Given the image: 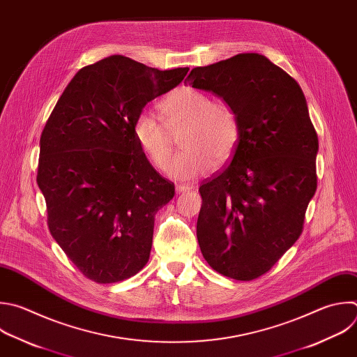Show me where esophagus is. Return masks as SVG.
<instances>
[{
	"label": "esophagus",
	"instance_id": "1",
	"mask_svg": "<svg viewBox=\"0 0 357 357\" xmlns=\"http://www.w3.org/2000/svg\"><path fill=\"white\" fill-rule=\"evenodd\" d=\"M193 189V185H188V183H181V185H176V192L182 193V192H189Z\"/></svg>",
	"mask_w": 357,
	"mask_h": 357
}]
</instances>
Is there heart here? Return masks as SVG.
<instances>
[{
    "mask_svg": "<svg viewBox=\"0 0 357 357\" xmlns=\"http://www.w3.org/2000/svg\"><path fill=\"white\" fill-rule=\"evenodd\" d=\"M165 123L143 110L135 122L133 133L140 150L157 169H164L174 150L173 133L183 147L168 164L174 179H193L213 165L227 162L240 142V121L234 107L224 99H211L204 91L181 86L160 103Z\"/></svg>",
    "mask_w": 357,
    "mask_h": 357,
    "instance_id": "obj_1",
    "label": "heart"
}]
</instances>
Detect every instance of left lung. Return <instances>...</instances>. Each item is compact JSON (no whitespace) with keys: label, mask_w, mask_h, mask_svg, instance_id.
<instances>
[{"label":"left lung","mask_w":357,"mask_h":357,"mask_svg":"<svg viewBox=\"0 0 357 357\" xmlns=\"http://www.w3.org/2000/svg\"><path fill=\"white\" fill-rule=\"evenodd\" d=\"M185 82L227 100L240 121L229 164L199 188L200 251L222 276L254 280L298 240L317 190L318 136L305 96L258 53L196 67Z\"/></svg>","instance_id":"obj_1"}]
</instances>
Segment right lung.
I'll return each instance as SVG.
<instances>
[{
    "label": "right lung",
    "mask_w": 357,
    "mask_h": 357,
    "mask_svg": "<svg viewBox=\"0 0 357 357\" xmlns=\"http://www.w3.org/2000/svg\"><path fill=\"white\" fill-rule=\"evenodd\" d=\"M188 71L106 57L74 75L47 119L36 178L47 225L92 282H122L149 262L155 213L175 186L153 168L133 126L144 106Z\"/></svg>",
    "instance_id": "obj_1"
}]
</instances>
